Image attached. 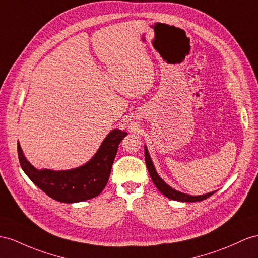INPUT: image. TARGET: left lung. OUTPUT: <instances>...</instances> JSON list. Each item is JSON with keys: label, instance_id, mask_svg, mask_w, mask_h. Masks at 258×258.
<instances>
[{"label": "left lung", "instance_id": "left-lung-1", "mask_svg": "<svg viewBox=\"0 0 258 258\" xmlns=\"http://www.w3.org/2000/svg\"><path fill=\"white\" fill-rule=\"evenodd\" d=\"M145 160H146V166L148 169L149 175L156 185V187L159 189L164 196L170 198V200H174V201H179V202H201V201L206 200V198H208L209 196H211L216 192L215 190V192H210L208 194L200 195V196H192V195H187V194H184L181 192H177V190L173 189L172 187H170L168 184L164 183L161 180V177L158 175L146 147H145Z\"/></svg>", "mask_w": 258, "mask_h": 258}]
</instances>
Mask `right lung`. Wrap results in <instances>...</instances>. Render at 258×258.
Masks as SVG:
<instances>
[{
	"label": "right lung",
	"instance_id": "obj_1",
	"mask_svg": "<svg viewBox=\"0 0 258 258\" xmlns=\"http://www.w3.org/2000/svg\"><path fill=\"white\" fill-rule=\"evenodd\" d=\"M126 135L125 132L113 130L104 138L91 160L73 170H38L26 160L19 144L18 159L29 179L53 200L62 203L87 201L100 194L107 185L118 145Z\"/></svg>",
	"mask_w": 258,
	"mask_h": 258
}]
</instances>
